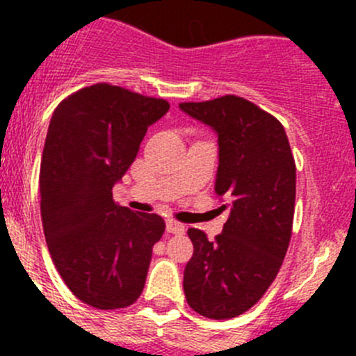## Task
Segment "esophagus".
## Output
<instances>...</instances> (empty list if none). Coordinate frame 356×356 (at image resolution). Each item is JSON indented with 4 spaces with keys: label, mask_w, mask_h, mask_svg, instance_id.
<instances>
[{
    "label": "esophagus",
    "mask_w": 356,
    "mask_h": 356,
    "mask_svg": "<svg viewBox=\"0 0 356 356\" xmlns=\"http://www.w3.org/2000/svg\"><path fill=\"white\" fill-rule=\"evenodd\" d=\"M167 232H170V234H182V232H184V225H182L181 222L174 220V218H168Z\"/></svg>",
    "instance_id": "34e87169"
}]
</instances>
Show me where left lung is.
I'll return each instance as SVG.
<instances>
[{
	"label": "left lung",
	"instance_id": "1",
	"mask_svg": "<svg viewBox=\"0 0 356 356\" xmlns=\"http://www.w3.org/2000/svg\"><path fill=\"white\" fill-rule=\"evenodd\" d=\"M218 134L215 191L232 201L222 234L188 229V305L215 321L238 317L267 293L293 234L296 163L281 122L241 96L181 103ZM225 208V204H222Z\"/></svg>",
	"mask_w": 356,
	"mask_h": 356
}]
</instances>
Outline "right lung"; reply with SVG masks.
I'll use <instances>...</instances> for the list:
<instances>
[{
	"label": "right lung",
	"mask_w": 356,
	"mask_h": 356,
	"mask_svg": "<svg viewBox=\"0 0 356 356\" xmlns=\"http://www.w3.org/2000/svg\"><path fill=\"white\" fill-rule=\"evenodd\" d=\"M168 108L161 98L98 82L53 111L39 170L42 231L68 289L99 310L141 296L153 246L163 236L160 215L120 207L111 189Z\"/></svg>",
	"instance_id": "obj_1"
}]
</instances>
